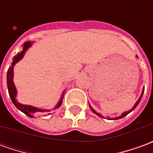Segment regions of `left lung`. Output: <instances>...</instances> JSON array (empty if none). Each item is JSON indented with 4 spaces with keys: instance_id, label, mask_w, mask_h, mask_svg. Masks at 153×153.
<instances>
[{
    "instance_id": "8db88e82",
    "label": "left lung",
    "mask_w": 153,
    "mask_h": 153,
    "mask_svg": "<svg viewBox=\"0 0 153 153\" xmlns=\"http://www.w3.org/2000/svg\"><path fill=\"white\" fill-rule=\"evenodd\" d=\"M143 92H144V90H143V93H142V94H141V96H140V97H139V99L138 100V102H137L135 103V105H134V107H133V109L132 110H130V111H126V112H124L123 113V114H122L121 115H120V116H119V117H116V118H113L112 120H118V119H120V118H123V117H125V115H127L128 114V113L129 112H131L132 111H133V110L134 109L135 107H136V106H138V103H139V102H140V100H141V98H142V97H143ZM90 106V105H89ZM90 108H91V110H92V111H93V112L95 113V114H96V115H98V116H99V117H102V118H104V117H103V116H102V115H100L99 113H97L96 111H95V110L94 109H93V108H92V106H90ZM107 119H109V118H107Z\"/></svg>"
}]
</instances>
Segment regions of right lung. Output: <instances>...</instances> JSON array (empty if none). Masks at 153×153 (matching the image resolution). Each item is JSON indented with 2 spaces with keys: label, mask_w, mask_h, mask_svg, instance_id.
Here are the masks:
<instances>
[{
  "label": "right lung",
  "mask_w": 153,
  "mask_h": 153,
  "mask_svg": "<svg viewBox=\"0 0 153 153\" xmlns=\"http://www.w3.org/2000/svg\"><path fill=\"white\" fill-rule=\"evenodd\" d=\"M31 46V42H26L24 44V50L20 51V52H19L17 55H15L14 58H13V63L11 65V67H10L9 68L8 71H7V87H8V92L9 94H10V98H11L12 102L14 103V105H15L17 108H18L19 111H21L22 112H24L25 115H27L28 117H33V113L36 112H43V111H47L46 110H41L38 109V108H36L34 106H28V105H23V104H20V103H19L17 102V100L15 99V97H16V93H17V91H16V88H15V85H14V83H13V67L15 65V64L16 62H18L19 60H21L23 56H24V55H25V51L28 49V47ZM62 98L63 97H61V99L59 102V103L57 104V106L56 107H59L61 105V103H62Z\"/></svg>",
  "instance_id": "add662e5"
}]
</instances>
